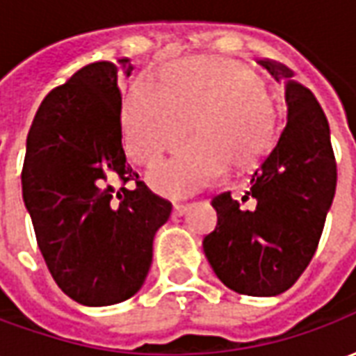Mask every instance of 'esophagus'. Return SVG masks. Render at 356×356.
<instances>
[{"label": "esophagus", "instance_id": "34e87169", "mask_svg": "<svg viewBox=\"0 0 356 356\" xmlns=\"http://www.w3.org/2000/svg\"><path fill=\"white\" fill-rule=\"evenodd\" d=\"M186 208H188L186 204H173V213H175V216H183L186 211Z\"/></svg>", "mask_w": 356, "mask_h": 356}]
</instances>
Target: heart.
I'll use <instances>...</instances> for the list:
<instances>
[{"mask_svg":"<svg viewBox=\"0 0 356 356\" xmlns=\"http://www.w3.org/2000/svg\"><path fill=\"white\" fill-rule=\"evenodd\" d=\"M191 124L196 140L148 173L163 196L196 193L229 163L234 171L254 170L275 147V102L254 72L232 60H183L165 70L163 89L137 81L125 97L124 145L140 165L173 150Z\"/></svg>","mask_w":356,"mask_h":356,"instance_id":"1","label":"heart"}]
</instances>
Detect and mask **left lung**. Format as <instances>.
Wrapping results in <instances>:
<instances>
[{
	"mask_svg": "<svg viewBox=\"0 0 356 356\" xmlns=\"http://www.w3.org/2000/svg\"><path fill=\"white\" fill-rule=\"evenodd\" d=\"M284 81L286 127L250 177L242 202L217 194L216 231L204 254L217 278L244 296L273 298L291 288L313 259L336 194L328 120L314 95L273 60H257Z\"/></svg>",
	"mask_w": 356,
	"mask_h": 356,
	"instance_id": "left-lung-1",
	"label": "left lung"
}]
</instances>
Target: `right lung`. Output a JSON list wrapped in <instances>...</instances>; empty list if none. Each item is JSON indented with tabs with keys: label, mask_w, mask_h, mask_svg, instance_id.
I'll use <instances>...</instances> for the list:
<instances>
[{
	"label": "right lung",
	"mask_w": 356,
	"mask_h": 356,
	"mask_svg": "<svg viewBox=\"0 0 356 356\" xmlns=\"http://www.w3.org/2000/svg\"><path fill=\"white\" fill-rule=\"evenodd\" d=\"M127 58L91 63L53 89L28 131L22 200L51 276L88 307L122 303L152 265L156 231L171 204L125 163L118 74ZM136 181L120 191L113 183Z\"/></svg>",
	"instance_id": "right-lung-1"
}]
</instances>
